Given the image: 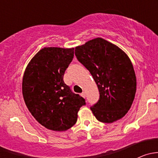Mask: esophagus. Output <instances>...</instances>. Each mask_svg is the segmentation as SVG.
I'll list each match as a JSON object with an SVG mask.
<instances>
[{
	"label": "esophagus",
	"mask_w": 158,
	"mask_h": 158,
	"mask_svg": "<svg viewBox=\"0 0 158 158\" xmlns=\"http://www.w3.org/2000/svg\"><path fill=\"white\" fill-rule=\"evenodd\" d=\"M81 96H82V97H83V98H85V92H82V93H81Z\"/></svg>",
	"instance_id": "esophagus-1"
}]
</instances>
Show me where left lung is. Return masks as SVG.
Masks as SVG:
<instances>
[{"label": "left lung", "instance_id": "left-lung-1", "mask_svg": "<svg viewBox=\"0 0 158 158\" xmlns=\"http://www.w3.org/2000/svg\"><path fill=\"white\" fill-rule=\"evenodd\" d=\"M77 60L90 72L99 99L90 108L97 120L112 123L130 109L136 92V76L122 49L102 38L91 40L75 48Z\"/></svg>", "mask_w": 158, "mask_h": 158}]
</instances>
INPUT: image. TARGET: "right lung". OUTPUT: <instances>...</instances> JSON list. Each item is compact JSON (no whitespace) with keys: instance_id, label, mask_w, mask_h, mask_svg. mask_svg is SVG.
<instances>
[{"instance_id":"1","label":"right lung","mask_w":158,"mask_h":158,"mask_svg":"<svg viewBox=\"0 0 158 158\" xmlns=\"http://www.w3.org/2000/svg\"><path fill=\"white\" fill-rule=\"evenodd\" d=\"M73 56V48L44 47L32 58L23 74L25 104L34 118L49 130L63 131L73 127L79 109L85 105L63 81Z\"/></svg>"}]
</instances>
